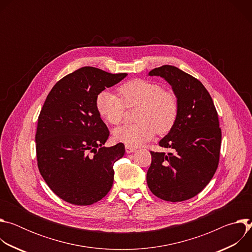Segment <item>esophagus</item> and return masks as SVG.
I'll return each instance as SVG.
<instances>
[{
    "label": "esophagus",
    "instance_id": "34e87169",
    "mask_svg": "<svg viewBox=\"0 0 252 252\" xmlns=\"http://www.w3.org/2000/svg\"><path fill=\"white\" fill-rule=\"evenodd\" d=\"M126 152L127 154H131V153L135 152V149H134V148H132V147H128V146H126Z\"/></svg>",
    "mask_w": 252,
    "mask_h": 252
}]
</instances>
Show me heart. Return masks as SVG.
<instances>
[{"instance_id":"1","label":"heart","mask_w":252,"mask_h":252,"mask_svg":"<svg viewBox=\"0 0 252 252\" xmlns=\"http://www.w3.org/2000/svg\"><path fill=\"white\" fill-rule=\"evenodd\" d=\"M121 98L111 92H101L95 98L100 118L111 125H120L126 107L138 106L134 125H125L114 130L117 141L136 148L151 139L156 132L165 134L174 126L179 104L176 94L155 82L135 79L119 88Z\"/></svg>"}]
</instances>
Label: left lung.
Instances as JSON below:
<instances>
[{"mask_svg": "<svg viewBox=\"0 0 252 252\" xmlns=\"http://www.w3.org/2000/svg\"><path fill=\"white\" fill-rule=\"evenodd\" d=\"M149 75L159 76L172 87L179 110L174 126L159 141L171 153L151 152L147 183L156 196L184 201L198 194L218 169L221 146L219 115L204 86L182 69L164 64Z\"/></svg>", "mask_w": 252, "mask_h": 252, "instance_id": "obj_1", "label": "left lung"}]
</instances>
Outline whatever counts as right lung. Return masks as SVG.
Instances as JSON below:
<instances>
[{"label": "right lung", "mask_w": 252, "mask_h": 252, "mask_svg": "<svg viewBox=\"0 0 252 252\" xmlns=\"http://www.w3.org/2000/svg\"><path fill=\"white\" fill-rule=\"evenodd\" d=\"M126 76L84 66L61 79L45 100L35 132L38 167L49 188L66 202L93 204L113 187L114 164L124 157L125 146L102 147L110 131L96 112L95 98Z\"/></svg>", "instance_id": "1"}]
</instances>
